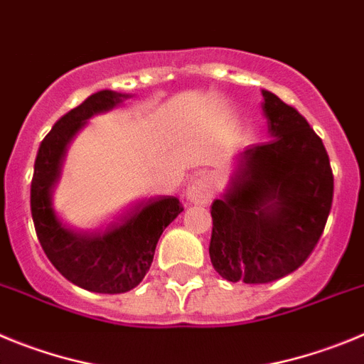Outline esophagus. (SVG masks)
Returning <instances> with one entry per match:
<instances>
[{
  "mask_svg": "<svg viewBox=\"0 0 364 364\" xmlns=\"http://www.w3.org/2000/svg\"><path fill=\"white\" fill-rule=\"evenodd\" d=\"M218 185H215V179L206 172H199L192 178V181L186 186V199L194 205H208L214 198Z\"/></svg>",
  "mask_w": 364,
  "mask_h": 364,
  "instance_id": "34e87169",
  "label": "esophagus"
}]
</instances>
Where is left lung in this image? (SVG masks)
Instances as JSON below:
<instances>
[{
    "instance_id": "obj_1",
    "label": "left lung",
    "mask_w": 364,
    "mask_h": 364,
    "mask_svg": "<svg viewBox=\"0 0 364 364\" xmlns=\"http://www.w3.org/2000/svg\"><path fill=\"white\" fill-rule=\"evenodd\" d=\"M263 100L272 137L239 154L210 210V261L232 283H270L297 270L332 208L333 176L321 137L276 94L263 90Z\"/></svg>"
}]
</instances>
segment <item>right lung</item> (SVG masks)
<instances>
[{"mask_svg": "<svg viewBox=\"0 0 364 364\" xmlns=\"http://www.w3.org/2000/svg\"><path fill=\"white\" fill-rule=\"evenodd\" d=\"M129 97L100 90L55 121L39 145L31 185L32 219L47 257L70 283L97 294H123L141 283L163 230L183 212L174 196L150 198L105 230H77L55 214L52 190L70 141L90 117L116 109Z\"/></svg>", "mask_w": 364, "mask_h": 364, "instance_id": "obj_1", "label": "right lung"}]
</instances>
